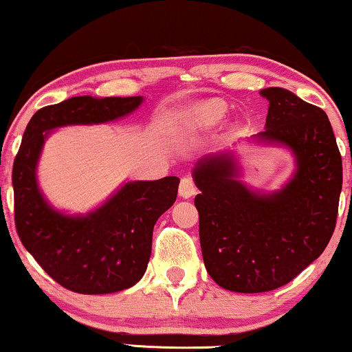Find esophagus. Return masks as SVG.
Masks as SVG:
<instances>
[{
  "label": "esophagus",
  "instance_id": "34e87169",
  "mask_svg": "<svg viewBox=\"0 0 352 352\" xmlns=\"http://www.w3.org/2000/svg\"><path fill=\"white\" fill-rule=\"evenodd\" d=\"M196 191H197V188H196V183L192 178H190V177L182 178L180 186H178V195H180L182 197H185V199H188V197L195 196Z\"/></svg>",
  "mask_w": 352,
  "mask_h": 352
}]
</instances>
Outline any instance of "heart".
Masks as SVG:
<instances>
[{
  "label": "heart",
  "mask_w": 352,
  "mask_h": 352,
  "mask_svg": "<svg viewBox=\"0 0 352 352\" xmlns=\"http://www.w3.org/2000/svg\"><path fill=\"white\" fill-rule=\"evenodd\" d=\"M228 108L221 100H206L190 107L185 113L186 122L196 131H207L225 120Z\"/></svg>",
  "instance_id": "heart-1"
}]
</instances>
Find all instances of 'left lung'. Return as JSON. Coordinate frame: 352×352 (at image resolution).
I'll list each match as a JSON object with an SVG mask.
<instances>
[{"label": "left lung", "instance_id": "left-lung-1", "mask_svg": "<svg viewBox=\"0 0 352 352\" xmlns=\"http://www.w3.org/2000/svg\"><path fill=\"white\" fill-rule=\"evenodd\" d=\"M260 94L270 103L268 116L252 140L292 153L289 180L271 192L252 190L239 180L231 151L202 157L192 169L206 270L239 294L279 289L319 258L333 234L343 185L325 111L282 87Z\"/></svg>", "mask_w": 352, "mask_h": 352}]
</instances>
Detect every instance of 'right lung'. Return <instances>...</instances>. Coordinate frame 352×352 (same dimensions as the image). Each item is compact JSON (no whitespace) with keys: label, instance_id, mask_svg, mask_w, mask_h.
Here are the masks:
<instances>
[{"label":"right lung","instance_id":"right-lung-1","mask_svg":"<svg viewBox=\"0 0 352 352\" xmlns=\"http://www.w3.org/2000/svg\"><path fill=\"white\" fill-rule=\"evenodd\" d=\"M142 103L143 97H72L38 110L23 132L12 169L17 234L39 266L76 294H115L142 279L153 228L175 202L180 178L126 182L97 209L70 215L39 190V156L56 129L121 120Z\"/></svg>","mask_w":352,"mask_h":352}]
</instances>
